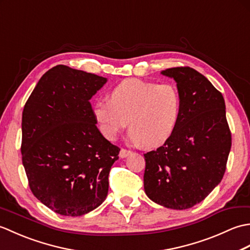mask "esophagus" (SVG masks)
<instances>
[{
	"label": "esophagus",
	"mask_w": 250,
	"mask_h": 250,
	"mask_svg": "<svg viewBox=\"0 0 250 250\" xmlns=\"http://www.w3.org/2000/svg\"><path fill=\"white\" fill-rule=\"evenodd\" d=\"M131 153H132L131 150L125 149V148H122V149H121L120 152H119V157H120V158H126L129 155H131Z\"/></svg>",
	"instance_id": "34e87169"
}]
</instances>
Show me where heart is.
Listing matches in <instances>:
<instances>
[{"label": "heart", "instance_id": "b5f03b06", "mask_svg": "<svg viewBox=\"0 0 250 250\" xmlns=\"http://www.w3.org/2000/svg\"><path fill=\"white\" fill-rule=\"evenodd\" d=\"M92 111L107 140H115L129 122L130 141L152 148L166 143L176 130L182 97L172 83L130 78L117 84L109 101L95 102Z\"/></svg>", "mask_w": 250, "mask_h": 250}]
</instances>
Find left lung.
<instances>
[{"instance_id": "1", "label": "left lung", "mask_w": 250, "mask_h": 250, "mask_svg": "<svg viewBox=\"0 0 250 250\" xmlns=\"http://www.w3.org/2000/svg\"><path fill=\"white\" fill-rule=\"evenodd\" d=\"M182 97V113L172 136L144 155L145 193L157 204L187 209L203 201L224 177L232 137L224 97L189 66L167 68Z\"/></svg>"}]
</instances>
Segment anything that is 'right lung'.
Wrapping results in <instances>:
<instances>
[{"label":"right lung","instance_id":"add662e5","mask_svg":"<svg viewBox=\"0 0 250 250\" xmlns=\"http://www.w3.org/2000/svg\"><path fill=\"white\" fill-rule=\"evenodd\" d=\"M107 79L57 65L22 111L21 153L30 189L55 213L83 216L103 203L120 148L97 126L90 99Z\"/></svg>","mask_w":250,"mask_h":250}]
</instances>
